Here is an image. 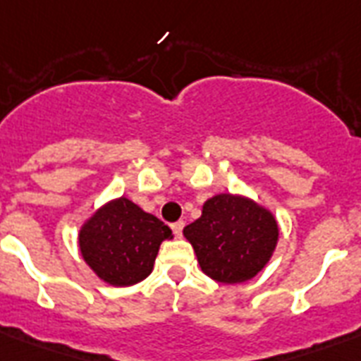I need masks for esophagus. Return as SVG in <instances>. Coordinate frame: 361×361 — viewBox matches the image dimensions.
I'll return each instance as SVG.
<instances>
[{"label":"esophagus","mask_w":361,"mask_h":361,"mask_svg":"<svg viewBox=\"0 0 361 361\" xmlns=\"http://www.w3.org/2000/svg\"><path fill=\"white\" fill-rule=\"evenodd\" d=\"M172 232L176 234V238H181V232H183V226H185V223L183 221H176V223H172Z\"/></svg>","instance_id":"obj_1"}]
</instances>
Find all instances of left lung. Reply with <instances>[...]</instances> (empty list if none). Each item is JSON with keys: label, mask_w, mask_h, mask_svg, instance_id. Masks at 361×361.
I'll use <instances>...</instances> for the list:
<instances>
[{"label": "left lung", "mask_w": 361, "mask_h": 361, "mask_svg": "<svg viewBox=\"0 0 361 361\" xmlns=\"http://www.w3.org/2000/svg\"><path fill=\"white\" fill-rule=\"evenodd\" d=\"M204 274L217 283L238 285L266 268L279 241L275 215L252 198L219 192L208 198L202 215L183 228Z\"/></svg>", "instance_id": "8db88e82"}]
</instances>
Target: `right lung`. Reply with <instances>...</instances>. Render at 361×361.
<instances>
[{
    "mask_svg": "<svg viewBox=\"0 0 361 361\" xmlns=\"http://www.w3.org/2000/svg\"><path fill=\"white\" fill-rule=\"evenodd\" d=\"M172 238L163 221L120 197L82 223L78 249L99 279L112 286H130L152 274L159 247Z\"/></svg>",
    "mask_w": 361,
    "mask_h": 361,
    "instance_id": "add662e5",
    "label": "right lung"
}]
</instances>
